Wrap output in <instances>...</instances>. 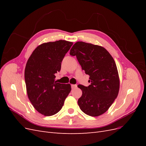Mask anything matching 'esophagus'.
Wrapping results in <instances>:
<instances>
[{
  "mask_svg": "<svg viewBox=\"0 0 146 146\" xmlns=\"http://www.w3.org/2000/svg\"><path fill=\"white\" fill-rule=\"evenodd\" d=\"M77 86V85H71V88H72V90L75 89V88H76Z\"/></svg>",
  "mask_w": 146,
  "mask_h": 146,
  "instance_id": "1",
  "label": "esophagus"
}]
</instances>
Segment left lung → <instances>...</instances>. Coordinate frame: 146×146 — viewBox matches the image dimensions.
<instances>
[{"instance_id":"left-lung-1","label":"left lung","mask_w":146,"mask_h":146,"mask_svg":"<svg viewBox=\"0 0 146 146\" xmlns=\"http://www.w3.org/2000/svg\"><path fill=\"white\" fill-rule=\"evenodd\" d=\"M76 56L85 73L90 76L88 86L78 85L82 95L78 100L82 111L90 116H98L107 111L117 98L119 78L112 56L103 47L78 41L70 50Z\"/></svg>"}]
</instances>
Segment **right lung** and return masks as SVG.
Instances as JSON below:
<instances>
[{
  "mask_svg": "<svg viewBox=\"0 0 146 146\" xmlns=\"http://www.w3.org/2000/svg\"><path fill=\"white\" fill-rule=\"evenodd\" d=\"M73 43L64 40L48 42L38 46L26 64L25 82L29 99L34 108L46 116L62 108L71 90L70 84L55 80L61 62Z\"/></svg>",
  "mask_w": 146,
  "mask_h": 146,
  "instance_id": "add662e5",
  "label": "right lung"
}]
</instances>
